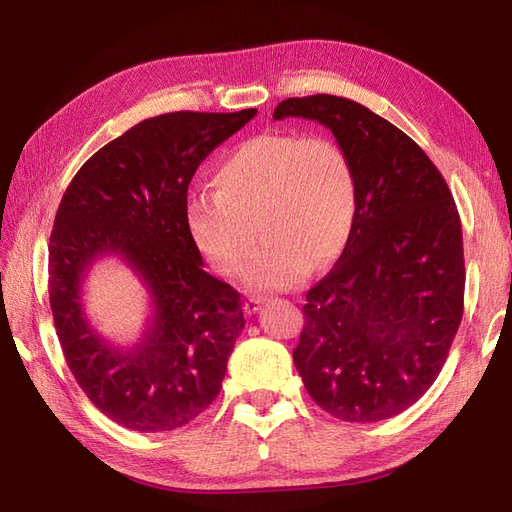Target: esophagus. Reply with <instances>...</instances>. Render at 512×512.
<instances>
[{
    "label": "esophagus",
    "instance_id": "34e87169",
    "mask_svg": "<svg viewBox=\"0 0 512 512\" xmlns=\"http://www.w3.org/2000/svg\"><path fill=\"white\" fill-rule=\"evenodd\" d=\"M262 303H265V299H262V297H252V299H247V301L243 303V312H245L247 316H252V314H256V312H258Z\"/></svg>",
    "mask_w": 512,
    "mask_h": 512
}]
</instances>
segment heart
<instances>
[{
	"instance_id": "heart-1",
	"label": "heart",
	"mask_w": 512,
	"mask_h": 512,
	"mask_svg": "<svg viewBox=\"0 0 512 512\" xmlns=\"http://www.w3.org/2000/svg\"><path fill=\"white\" fill-rule=\"evenodd\" d=\"M215 194H194L185 226L222 275H237L265 235L245 282L256 290L297 284L346 247L356 218V179L344 147L324 136L260 134L232 149L213 173Z\"/></svg>"
}]
</instances>
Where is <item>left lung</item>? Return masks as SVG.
<instances>
[{
  "label": "left lung",
  "instance_id": "obj_1",
  "mask_svg": "<svg viewBox=\"0 0 512 512\" xmlns=\"http://www.w3.org/2000/svg\"><path fill=\"white\" fill-rule=\"evenodd\" d=\"M329 128L356 179V218L335 267L307 292L292 359L316 404L346 423L404 412L438 378L463 316V237L427 153L363 104L316 94L273 119Z\"/></svg>",
  "mask_w": 512,
  "mask_h": 512
}]
</instances>
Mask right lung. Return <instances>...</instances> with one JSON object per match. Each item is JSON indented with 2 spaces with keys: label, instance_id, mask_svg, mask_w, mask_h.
<instances>
[{
  "label": "right lung",
  "instance_id": "obj_1",
  "mask_svg": "<svg viewBox=\"0 0 512 512\" xmlns=\"http://www.w3.org/2000/svg\"><path fill=\"white\" fill-rule=\"evenodd\" d=\"M258 111L166 113L94 153L61 198L49 243V299L72 376L102 414L132 431H173L220 395L245 327L241 294L209 275L185 226L198 164ZM117 255L150 292L148 329L117 347L90 327L82 284Z\"/></svg>",
  "mask_w": 512,
  "mask_h": 512
}]
</instances>
